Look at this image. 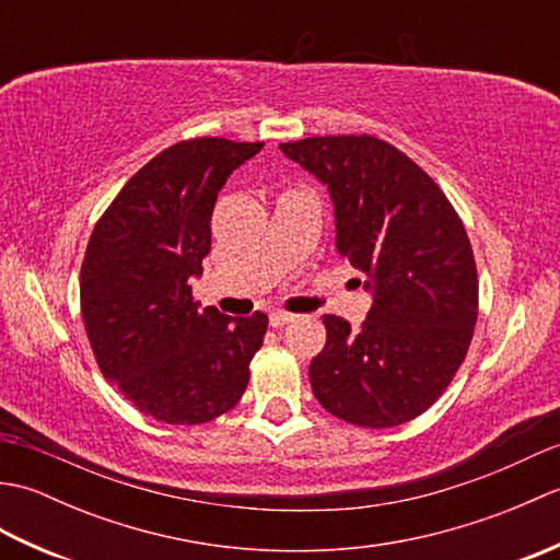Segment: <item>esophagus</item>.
Listing matches in <instances>:
<instances>
[{"label": "esophagus", "mask_w": 560, "mask_h": 560, "mask_svg": "<svg viewBox=\"0 0 560 560\" xmlns=\"http://www.w3.org/2000/svg\"><path fill=\"white\" fill-rule=\"evenodd\" d=\"M293 323V315L291 313H271L269 315V325L273 327V329H283L287 325H291Z\"/></svg>", "instance_id": "esophagus-1"}]
</instances>
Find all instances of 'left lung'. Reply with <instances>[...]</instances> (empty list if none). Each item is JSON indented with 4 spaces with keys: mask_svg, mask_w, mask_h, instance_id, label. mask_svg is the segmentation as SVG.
Listing matches in <instances>:
<instances>
[{
    "mask_svg": "<svg viewBox=\"0 0 560 560\" xmlns=\"http://www.w3.org/2000/svg\"><path fill=\"white\" fill-rule=\"evenodd\" d=\"M281 151L327 185L339 259L373 293L359 329L325 315L315 397L353 425L407 423L452 383L477 325V261L459 213L431 175L377 137H311Z\"/></svg>",
    "mask_w": 560,
    "mask_h": 560,
    "instance_id": "1",
    "label": "left lung"
}]
</instances>
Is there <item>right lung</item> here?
Returning a JSON list of instances; mask_svg holds the SVG:
<instances>
[{
	"instance_id": "obj_1",
	"label": "right lung",
	"mask_w": 560,
	"mask_h": 560,
	"mask_svg": "<svg viewBox=\"0 0 560 560\" xmlns=\"http://www.w3.org/2000/svg\"><path fill=\"white\" fill-rule=\"evenodd\" d=\"M261 141L199 137L139 168L89 237L81 315L101 373L151 419L207 423L241 401L269 319L199 311L189 281L211 249L229 175Z\"/></svg>"
}]
</instances>
